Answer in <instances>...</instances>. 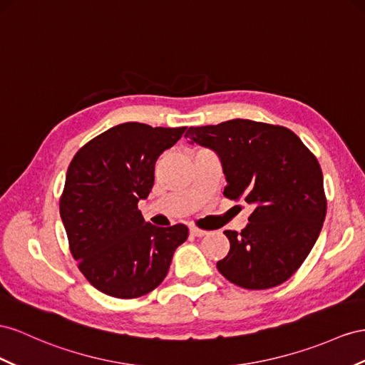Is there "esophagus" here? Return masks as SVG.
I'll return each mask as SVG.
<instances>
[{
  "label": "esophagus",
  "instance_id": "obj_1",
  "mask_svg": "<svg viewBox=\"0 0 365 365\" xmlns=\"http://www.w3.org/2000/svg\"><path fill=\"white\" fill-rule=\"evenodd\" d=\"M190 232H191L192 236H195V237H202V236L207 235V231H203V230H200V228H195V227L190 228Z\"/></svg>",
  "mask_w": 365,
  "mask_h": 365
}]
</instances>
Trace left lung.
I'll return each mask as SVG.
<instances>
[{
    "instance_id": "8db88e82",
    "label": "left lung",
    "mask_w": 365,
    "mask_h": 365,
    "mask_svg": "<svg viewBox=\"0 0 365 365\" xmlns=\"http://www.w3.org/2000/svg\"><path fill=\"white\" fill-rule=\"evenodd\" d=\"M185 138L219 154L227 199L255 207L245 230L223 231L230 253L217 262L220 274L247 289L284 284L310 255L327 214L314 154L292 129L244 118L190 128Z\"/></svg>"
}]
</instances>
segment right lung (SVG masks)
<instances>
[{"label": "right lung", "mask_w": 365, "mask_h": 365, "mask_svg": "<svg viewBox=\"0 0 365 365\" xmlns=\"http://www.w3.org/2000/svg\"><path fill=\"white\" fill-rule=\"evenodd\" d=\"M185 130L128 121L73 155L60 216L78 269L101 293L134 299L153 292L166 277L175 248L188 239L182 223L154 227L137 207L153 190L158 155Z\"/></svg>", "instance_id": "1"}]
</instances>
